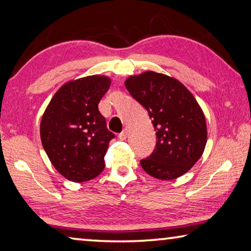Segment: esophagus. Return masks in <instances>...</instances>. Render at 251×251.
Listing matches in <instances>:
<instances>
[{
  "mask_svg": "<svg viewBox=\"0 0 251 251\" xmlns=\"http://www.w3.org/2000/svg\"><path fill=\"white\" fill-rule=\"evenodd\" d=\"M127 136H128V129H127V128H125V129L123 130V132L118 135V137L121 138L122 141H125L126 138H127Z\"/></svg>",
  "mask_w": 251,
  "mask_h": 251,
  "instance_id": "34e87169",
  "label": "esophagus"
}]
</instances>
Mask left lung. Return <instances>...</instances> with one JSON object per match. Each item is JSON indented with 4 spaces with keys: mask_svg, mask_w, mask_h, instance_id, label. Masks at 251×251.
Wrapping results in <instances>:
<instances>
[{
    "mask_svg": "<svg viewBox=\"0 0 251 251\" xmlns=\"http://www.w3.org/2000/svg\"><path fill=\"white\" fill-rule=\"evenodd\" d=\"M125 87L148 110L156 132L155 149L141 160L143 170L161 180L186 174L207 141L206 121L196 99L178 80L152 71L129 76Z\"/></svg>",
    "mask_w": 251,
    "mask_h": 251,
    "instance_id": "left-lung-1",
    "label": "left lung"
}]
</instances>
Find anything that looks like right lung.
Masks as SVG:
<instances>
[{
  "label": "right lung",
  "instance_id": "obj_1",
  "mask_svg": "<svg viewBox=\"0 0 251 251\" xmlns=\"http://www.w3.org/2000/svg\"><path fill=\"white\" fill-rule=\"evenodd\" d=\"M110 87V78L91 75L70 81L51 98L40 123V138L50 162L62 176L83 182L104 168L108 130L98 103Z\"/></svg>",
  "mask_w": 251,
  "mask_h": 251
}]
</instances>
